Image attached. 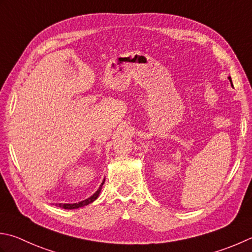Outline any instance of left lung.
<instances>
[{
  "mask_svg": "<svg viewBox=\"0 0 252 252\" xmlns=\"http://www.w3.org/2000/svg\"><path fill=\"white\" fill-rule=\"evenodd\" d=\"M228 78H229V81H230V82H231V78H230V77H228Z\"/></svg>",
  "mask_w": 252,
  "mask_h": 252,
  "instance_id": "obj_1",
  "label": "left lung"
}]
</instances>
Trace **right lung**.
<instances>
[{
	"instance_id": "obj_1",
	"label": "right lung",
	"mask_w": 252,
	"mask_h": 252,
	"mask_svg": "<svg viewBox=\"0 0 252 252\" xmlns=\"http://www.w3.org/2000/svg\"><path fill=\"white\" fill-rule=\"evenodd\" d=\"M103 182H105V181H102V184H101V186L99 187V189H98V190L95 192V193H94V194L91 196V198H88V199H86V200L78 202V203H73V204L60 203V204H57V205L60 206V208H62V209H65V210L78 209V208H82V206L88 205V204L92 203V202H94V201H95V200L98 198V195H99V193H100V190H101V187H102V185H103Z\"/></svg>"
}]
</instances>
